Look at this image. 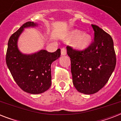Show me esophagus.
I'll return each mask as SVG.
<instances>
[{
	"label": "esophagus",
	"mask_w": 121,
	"mask_h": 121,
	"mask_svg": "<svg viewBox=\"0 0 121 121\" xmlns=\"http://www.w3.org/2000/svg\"><path fill=\"white\" fill-rule=\"evenodd\" d=\"M61 55H62V56H65V55H66V50L65 48H61Z\"/></svg>",
	"instance_id": "esophagus-1"
}]
</instances>
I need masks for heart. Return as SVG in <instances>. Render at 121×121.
Returning a JSON list of instances; mask_svg holds the SVG:
<instances>
[{
  "label": "heart",
  "instance_id": "heart-1",
  "mask_svg": "<svg viewBox=\"0 0 121 121\" xmlns=\"http://www.w3.org/2000/svg\"><path fill=\"white\" fill-rule=\"evenodd\" d=\"M67 39L73 41V47L79 51H84L88 48L92 43V38L88 33H83L80 30H73L68 34Z\"/></svg>",
  "mask_w": 121,
  "mask_h": 121
}]
</instances>
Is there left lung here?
<instances>
[{"instance_id":"1","label":"left lung","mask_w":121,"mask_h":121,"mask_svg":"<svg viewBox=\"0 0 121 121\" xmlns=\"http://www.w3.org/2000/svg\"><path fill=\"white\" fill-rule=\"evenodd\" d=\"M92 27L94 41L87 49L79 51L66 47L73 85L86 95L97 92L107 83L116 64L112 37L97 26Z\"/></svg>"}]
</instances>
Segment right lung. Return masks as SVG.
I'll return each mask as SVG.
<instances>
[{
	"mask_svg": "<svg viewBox=\"0 0 121 121\" xmlns=\"http://www.w3.org/2000/svg\"><path fill=\"white\" fill-rule=\"evenodd\" d=\"M38 26L36 22L24 24L10 37L6 54V63L12 77L24 92L39 94L46 92L51 85L52 63L60 57L61 50L54 53L45 49L31 53H22L18 48V39L26 28Z\"/></svg>",
	"mask_w": 121,
	"mask_h": 121,
	"instance_id": "obj_1",
	"label": "right lung"
}]
</instances>
